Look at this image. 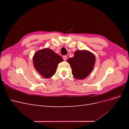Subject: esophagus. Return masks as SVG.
Wrapping results in <instances>:
<instances>
[{"mask_svg": "<svg viewBox=\"0 0 129 129\" xmlns=\"http://www.w3.org/2000/svg\"><path fill=\"white\" fill-rule=\"evenodd\" d=\"M63 58L64 60H66L67 59V56H66V55H64V56H63Z\"/></svg>", "mask_w": 129, "mask_h": 129, "instance_id": "34e87169", "label": "esophagus"}]
</instances>
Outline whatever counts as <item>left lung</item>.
<instances>
[{
	"mask_svg": "<svg viewBox=\"0 0 129 129\" xmlns=\"http://www.w3.org/2000/svg\"><path fill=\"white\" fill-rule=\"evenodd\" d=\"M95 56L88 50H78L74 53V56L69 58L67 62L71 65L72 73L76 79L82 80L91 72L95 63Z\"/></svg>",
	"mask_w": 129,
	"mask_h": 129,
	"instance_id": "8db88e82",
	"label": "left lung"
}]
</instances>
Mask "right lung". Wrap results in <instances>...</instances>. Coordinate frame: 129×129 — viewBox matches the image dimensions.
I'll return each instance as SVG.
<instances>
[{
  "instance_id": "right-lung-1",
  "label": "right lung",
  "mask_w": 129,
  "mask_h": 129,
  "mask_svg": "<svg viewBox=\"0 0 129 129\" xmlns=\"http://www.w3.org/2000/svg\"><path fill=\"white\" fill-rule=\"evenodd\" d=\"M62 61H63V58L48 48L38 50L33 57L34 68L42 77L45 78L53 76L56 71L58 64Z\"/></svg>"
}]
</instances>
